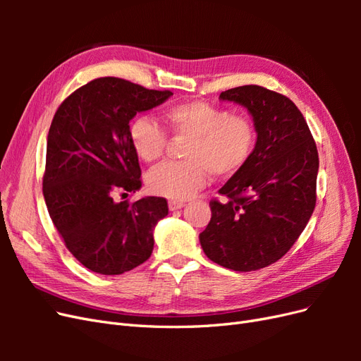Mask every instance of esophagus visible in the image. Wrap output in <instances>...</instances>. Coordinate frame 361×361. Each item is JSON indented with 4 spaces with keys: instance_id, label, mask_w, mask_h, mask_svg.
<instances>
[{
    "instance_id": "obj_1",
    "label": "esophagus",
    "mask_w": 361,
    "mask_h": 361,
    "mask_svg": "<svg viewBox=\"0 0 361 361\" xmlns=\"http://www.w3.org/2000/svg\"><path fill=\"white\" fill-rule=\"evenodd\" d=\"M183 206H185V203H183V202H174V200L169 202V209H170V211H178V209H182Z\"/></svg>"
}]
</instances>
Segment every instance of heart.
<instances>
[{
    "label": "heart",
    "mask_w": 361,
    "mask_h": 361,
    "mask_svg": "<svg viewBox=\"0 0 361 361\" xmlns=\"http://www.w3.org/2000/svg\"><path fill=\"white\" fill-rule=\"evenodd\" d=\"M164 117L174 137L188 143L182 154L185 161L164 162L147 173V188L161 197L187 200L204 187L207 174L233 176L253 155L256 128L247 117L202 101L174 105ZM129 140L146 162L159 159L169 145L164 129L147 116L130 122Z\"/></svg>",
    "instance_id": "heart-1"
}]
</instances>
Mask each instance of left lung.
Instances as JSON below:
<instances>
[{"instance_id": "left-lung-1", "label": "left lung", "mask_w": 361, "mask_h": 361, "mask_svg": "<svg viewBox=\"0 0 361 361\" xmlns=\"http://www.w3.org/2000/svg\"><path fill=\"white\" fill-rule=\"evenodd\" d=\"M221 101L244 106L256 128L245 166L218 191L199 239L204 255L233 271H256L285 256L316 203L319 158L310 129L289 97L260 85L226 90Z\"/></svg>"}]
</instances>
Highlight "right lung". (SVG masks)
Returning a JSON list of instances; mask_svg holds the SVG:
<instances>
[{
    "label": "right lung",
    "mask_w": 361,
    "mask_h": 361,
    "mask_svg": "<svg viewBox=\"0 0 361 361\" xmlns=\"http://www.w3.org/2000/svg\"><path fill=\"white\" fill-rule=\"evenodd\" d=\"M170 96L105 76L75 90L52 118L43 197L68 250L97 274L118 276L146 262L155 226L169 214L162 197L128 203L114 194L141 188L129 122Z\"/></svg>",
    "instance_id": "right-lung-1"
}]
</instances>
